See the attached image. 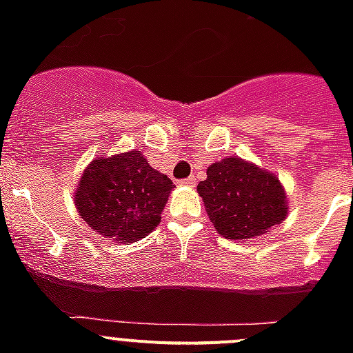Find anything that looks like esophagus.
<instances>
[{"label": "esophagus", "instance_id": "34e87169", "mask_svg": "<svg viewBox=\"0 0 353 353\" xmlns=\"http://www.w3.org/2000/svg\"><path fill=\"white\" fill-rule=\"evenodd\" d=\"M180 183H182V185H187V187H192V185H196V179L194 176H187V179L180 180Z\"/></svg>", "mask_w": 353, "mask_h": 353}]
</instances>
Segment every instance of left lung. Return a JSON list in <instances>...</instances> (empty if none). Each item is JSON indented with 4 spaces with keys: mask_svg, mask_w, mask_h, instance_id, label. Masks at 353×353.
I'll use <instances>...</instances> for the list:
<instances>
[{
    "mask_svg": "<svg viewBox=\"0 0 353 353\" xmlns=\"http://www.w3.org/2000/svg\"><path fill=\"white\" fill-rule=\"evenodd\" d=\"M198 194L224 239H256L281 224L288 212L285 189L276 174L232 155L208 166Z\"/></svg>",
    "mask_w": 353,
    "mask_h": 353,
    "instance_id": "1",
    "label": "left lung"
}]
</instances>
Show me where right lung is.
I'll use <instances>...</instances> for the list:
<instances>
[{
	"instance_id": "obj_1",
	"label": "right lung",
	"mask_w": 353,
	"mask_h": 353,
	"mask_svg": "<svg viewBox=\"0 0 353 353\" xmlns=\"http://www.w3.org/2000/svg\"><path fill=\"white\" fill-rule=\"evenodd\" d=\"M173 187L141 152L130 150L92 161L77 183L74 201L93 232L130 244L157 228Z\"/></svg>"
}]
</instances>
